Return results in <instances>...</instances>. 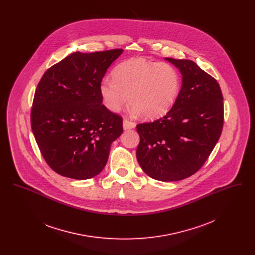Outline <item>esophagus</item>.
Returning <instances> with one entry per match:
<instances>
[{"label": "esophagus", "instance_id": "obj_1", "mask_svg": "<svg viewBox=\"0 0 255 255\" xmlns=\"http://www.w3.org/2000/svg\"><path fill=\"white\" fill-rule=\"evenodd\" d=\"M135 127V123L134 122H130L128 120H124L123 121V129L124 130H130Z\"/></svg>", "mask_w": 255, "mask_h": 255}]
</instances>
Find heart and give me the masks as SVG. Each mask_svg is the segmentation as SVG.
<instances>
[{
    "instance_id": "heart-1",
    "label": "heart",
    "mask_w": 255,
    "mask_h": 255,
    "mask_svg": "<svg viewBox=\"0 0 255 255\" xmlns=\"http://www.w3.org/2000/svg\"><path fill=\"white\" fill-rule=\"evenodd\" d=\"M179 92L180 77L174 67L142 58L120 64L113 72V79L105 78L99 86V94L109 111L119 113L129 101L135 115L142 114L149 120L164 116Z\"/></svg>"
}]
</instances>
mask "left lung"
I'll use <instances>...</instances> for the list:
<instances>
[{"label":"left lung","mask_w":255,"mask_h":255,"mask_svg":"<svg viewBox=\"0 0 255 255\" xmlns=\"http://www.w3.org/2000/svg\"><path fill=\"white\" fill-rule=\"evenodd\" d=\"M181 72L182 88L169 112L161 119L136 125V158L152 179L176 182L200 169L223 130L221 88L195 62L165 58Z\"/></svg>","instance_id":"1"}]
</instances>
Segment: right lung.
Segmentation results:
<instances>
[{"label":"right lung","mask_w":255,"mask_h":255,"mask_svg":"<svg viewBox=\"0 0 255 255\" xmlns=\"http://www.w3.org/2000/svg\"><path fill=\"white\" fill-rule=\"evenodd\" d=\"M123 49L73 52L44 73L37 86L31 129L49 167L87 180L105 167L123 132L122 119L102 104L99 86Z\"/></svg>","instance_id":"add662e5"}]
</instances>
